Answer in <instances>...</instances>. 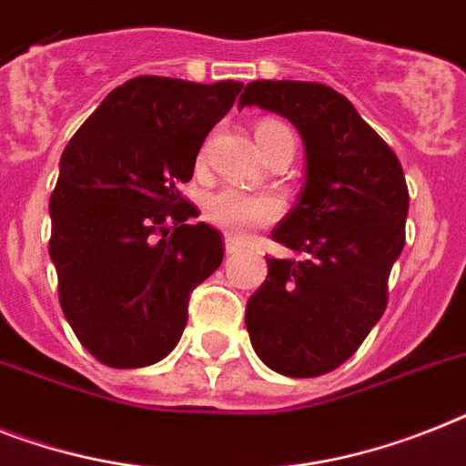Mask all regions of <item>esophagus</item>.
Masks as SVG:
<instances>
[{
  "mask_svg": "<svg viewBox=\"0 0 466 466\" xmlns=\"http://www.w3.org/2000/svg\"><path fill=\"white\" fill-rule=\"evenodd\" d=\"M225 253H227V256H237V253H241L239 241H234V239H229V237H227V239H225Z\"/></svg>",
  "mask_w": 466,
  "mask_h": 466,
  "instance_id": "obj_1",
  "label": "esophagus"
}]
</instances>
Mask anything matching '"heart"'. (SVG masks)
Instances as JSON below:
<instances>
[{"label":"heart","instance_id":"1","mask_svg":"<svg viewBox=\"0 0 466 466\" xmlns=\"http://www.w3.org/2000/svg\"><path fill=\"white\" fill-rule=\"evenodd\" d=\"M278 122H263L256 128V141H263L270 131L279 128ZM282 215V200L268 191H244L225 187L203 198V218L222 229L229 239H246L256 229L268 227Z\"/></svg>","mask_w":466,"mask_h":466}]
</instances>
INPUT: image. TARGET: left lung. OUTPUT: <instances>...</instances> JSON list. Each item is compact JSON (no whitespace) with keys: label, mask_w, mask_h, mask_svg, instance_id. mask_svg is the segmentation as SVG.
<instances>
[{"label":"left lung","mask_w":466,"mask_h":466,"mask_svg":"<svg viewBox=\"0 0 466 466\" xmlns=\"http://www.w3.org/2000/svg\"><path fill=\"white\" fill-rule=\"evenodd\" d=\"M285 116L306 153V181L272 239L299 258H266L246 304V330L268 369L330 373L359 350L388 306L404 246L410 191L390 146L350 100L323 83L253 81L241 107Z\"/></svg>","instance_id":"1"}]
</instances>
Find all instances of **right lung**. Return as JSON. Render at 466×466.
Masks as SVG:
<instances>
[{"label":"right lung","mask_w":466,"mask_h":466,"mask_svg":"<svg viewBox=\"0 0 466 466\" xmlns=\"http://www.w3.org/2000/svg\"><path fill=\"white\" fill-rule=\"evenodd\" d=\"M239 81L138 76L83 122L49 198L59 304L86 350L112 369L157 364L177 347L188 297L222 263L218 229L177 191ZM163 234V239L157 237Z\"/></svg>","instance_id":"add662e5"}]
</instances>
